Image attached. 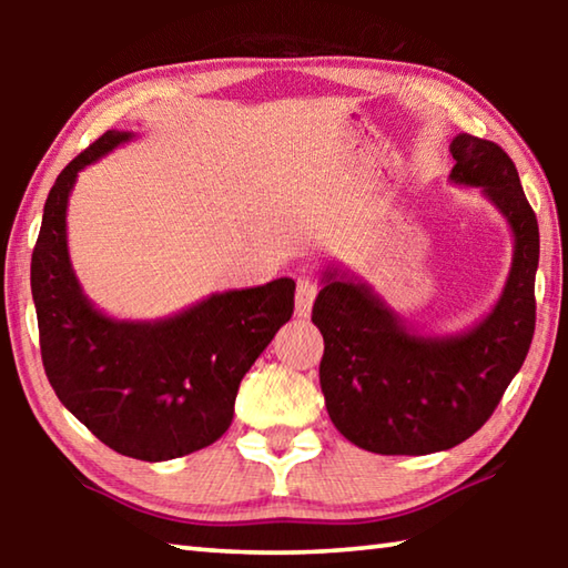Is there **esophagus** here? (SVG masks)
Here are the masks:
<instances>
[{
    "mask_svg": "<svg viewBox=\"0 0 568 568\" xmlns=\"http://www.w3.org/2000/svg\"><path fill=\"white\" fill-rule=\"evenodd\" d=\"M315 295H318V285H315L311 277H301V281H297V291H295L297 318H307V315H311Z\"/></svg>",
    "mask_w": 568,
    "mask_h": 568,
    "instance_id": "obj_1",
    "label": "esophagus"
}]
</instances>
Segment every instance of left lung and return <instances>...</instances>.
Masks as SVG:
<instances>
[{"mask_svg": "<svg viewBox=\"0 0 568 568\" xmlns=\"http://www.w3.org/2000/svg\"><path fill=\"white\" fill-rule=\"evenodd\" d=\"M448 180L478 187L514 235V261L496 305L454 335L420 333L368 283L328 265L313 305L323 333L321 388L333 426L358 448L426 456L464 444L491 418L534 338L538 223L511 158L460 132Z\"/></svg>", "mask_w": 568, "mask_h": 568, "instance_id": "8db88e82", "label": "left lung"}]
</instances>
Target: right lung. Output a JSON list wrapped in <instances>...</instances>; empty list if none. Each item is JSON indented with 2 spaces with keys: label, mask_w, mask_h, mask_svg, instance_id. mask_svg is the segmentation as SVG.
<instances>
[{
  "label": "right lung",
  "mask_w": 568,
  "mask_h": 568,
  "mask_svg": "<svg viewBox=\"0 0 568 568\" xmlns=\"http://www.w3.org/2000/svg\"><path fill=\"white\" fill-rule=\"evenodd\" d=\"M132 138L104 132L54 180L32 253V297L44 373L62 406L104 446L155 464L230 428L240 381L291 321L295 283L213 293L160 321L98 311L70 261L67 203L80 170Z\"/></svg>",
  "instance_id": "obj_1"
}]
</instances>
